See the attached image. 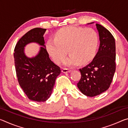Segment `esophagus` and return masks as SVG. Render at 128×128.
Listing matches in <instances>:
<instances>
[{
  "label": "esophagus",
  "instance_id": "obj_1",
  "mask_svg": "<svg viewBox=\"0 0 128 128\" xmlns=\"http://www.w3.org/2000/svg\"><path fill=\"white\" fill-rule=\"evenodd\" d=\"M62 73H69V72H71V70L69 69L68 68H63L62 69Z\"/></svg>",
  "mask_w": 128,
  "mask_h": 128
}]
</instances>
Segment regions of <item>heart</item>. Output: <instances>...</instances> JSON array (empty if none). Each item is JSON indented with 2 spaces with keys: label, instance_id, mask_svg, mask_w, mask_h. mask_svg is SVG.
<instances>
[{
  "label": "heart",
  "instance_id": "1",
  "mask_svg": "<svg viewBox=\"0 0 128 128\" xmlns=\"http://www.w3.org/2000/svg\"><path fill=\"white\" fill-rule=\"evenodd\" d=\"M98 43L96 32L92 28L68 26L59 30L55 38L50 39L47 43L50 55L57 64L65 60L67 66H75L80 62L85 64L92 59Z\"/></svg>",
  "mask_w": 128,
  "mask_h": 128
}]
</instances>
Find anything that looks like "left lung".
<instances>
[{
	"label": "left lung",
	"mask_w": 128,
	"mask_h": 128,
	"mask_svg": "<svg viewBox=\"0 0 128 128\" xmlns=\"http://www.w3.org/2000/svg\"><path fill=\"white\" fill-rule=\"evenodd\" d=\"M100 46L94 59L80 69L81 77L77 87L82 94L95 96L106 92L112 83L116 70V46L114 36L108 30L96 24Z\"/></svg>",
	"instance_id": "8db88e82"
}]
</instances>
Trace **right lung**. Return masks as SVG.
I'll use <instances>...</instances> for the list:
<instances>
[{"label":"right lung","mask_w":128,"mask_h":128,"mask_svg":"<svg viewBox=\"0 0 128 128\" xmlns=\"http://www.w3.org/2000/svg\"><path fill=\"white\" fill-rule=\"evenodd\" d=\"M46 29L36 28L30 30L21 37L15 46L14 66L19 85L30 100L45 102L53 90L56 78L61 69L51 61L44 46L43 35ZM31 42H38L42 47L36 57L25 56L24 47Z\"/></svg>","instance_id":"obj_1"}]
</instances>
